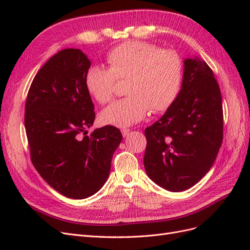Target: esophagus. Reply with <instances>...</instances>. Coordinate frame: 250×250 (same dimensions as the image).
<instances>
[{
    "label": "esophagus",
    "mask_w": 250,
    "mask_h": 250,
    "mask_svg": "<svg viewBox=\"0 0 250 250\" xmlns=\"http://www.w3.org/2000/svg\"><path fill=\"white\" fill-rule=\"evenodd\" d=\"M129 133H130V130H129V129H123V130H122V134H123L124 138L128 137V135H129Z\"/></svg>",
    "instance_id": "1"
}]
</instances>
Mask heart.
Wrapping results in <instances>:
<instances>
[{
  "mask_svg": "<svg viewBox=\"0 0 250 250\" xmlns=\"http://www.w3.org/2000/svg\"><path fill=\"white\" fill-rule=\"evenodd\" d=\"M108 69L90 66L85 75L88 94L100 104L111 100L117 80L127 79V97L101 112L103 124L129 127L147 116L149 109H167L176 99L184 74V62L176 52L155 44L130 42L112 49L106 57Z\"/></svg>",
  "mask_w": 250,
  "mask_h": 250,
  "instance_id": "obj_1",
  "label": "heart"
}]
</instances>
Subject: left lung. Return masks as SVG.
<instances>
[{
	"instance_id": "obj_1",
	"label": "left lung",
	"mask_w": 250,
	"mask_h": 250,
	"mask_svg": "<svg viewBox=\"0 0 250 250\" xmlns=\"http://www.w3.org/2000/svg\"><path fill=\"white\" fill-rule=\"evenodd\" d=\"M145 135L146 173L165 190L186 191L209 171L222 144L223 111L220 88L206 62L184 59L176 99Z\"/></svg>"
}]
</instances>
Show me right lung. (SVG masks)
Listing matches in <instances>:
<instances>
[{"label":"right lung","instance_id":"1","mask_svg":"<svg viewBox=\"0 0 250 250\" xmlns=\"http://www.w3.org/2000/svg\"><path fill=\"white\" fill-rule=\"evenodd\" d=\"M90 60L64 49L36 74L27 96L25 128L31 161L40 175L65 197L84 199L106 183L122 133L96 128L94 104L85 87Z\"/></svg>","mask_w":250,"mask_h":250}]
</instances>
